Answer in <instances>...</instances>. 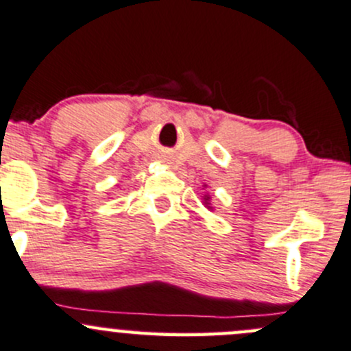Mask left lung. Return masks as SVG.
Listing matches in <instances>:
<instances>
[{
  "label": "left lung",
  "mask_w": 351,
  "mask_h": 351,
  "mask_svg": "<svg viewBox=\"0 0 351 351\" xmlns=\"http://www.w3.org/2000/svg\"><path fill=\"white\" fill-rule=\"evenodd\" d=\"M206 200H208V197H206V198H205V202H206Z\"/></svg>",
  "instance_id": "left-lung-1"
}]
</instances>
